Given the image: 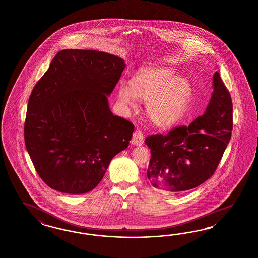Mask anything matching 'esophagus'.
<instances>
[{"label":"esophagus","instance_id":"esophagus-1","mask_svg":"<svg viewBox=\"0 0 258 258\" xmlns=\"http://www.w3.org/2000/svg\"><path fill=\"white\" fill-rule=\"evenodd\" d=\"M133 145L136 146H141L144 142V137H143V133L141 130H137L133 134L132 140H131Z\"/></svg>","mask_w":258,"mask_h":258}]
</instances>
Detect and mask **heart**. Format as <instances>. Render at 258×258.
Returning <instances> with one entry per match:
<instances>
[{
    "label": "heart",
    "mask_w": 258,
    "mask_h": 258,
    "mask_svg": "<svg viewBox=\"0 0 258 258\" xmlns=\"http://www.w3.org/2000/svg\"><path fill=\"white\" fill-rule=\"evenodd\" d=\"M192 89L188 80L175 76L167 67H143L133 74L129 88L120 86L118 101L135 107L138 101L146 102V115L156 127H169L184 116L190 102Z\"/></svg>",
    "instance_id": "obj_1"
}]
</instances>
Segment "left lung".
Instances as JSON below:
<instances>
[{
	"instance_id": "left-lung-1",
	"label": "left lung",
	"mask_w": 258,
	"mask_h": 258,
	"mask_svg": "<svg viewBox=\"0 0 258 258\" xmlns=\"http://www.w3.org/2000/svg\"><path fill=\"white\" fill-rule=\"evenodd\" d=\"M214 91L204 115L189 126L148 136L151 149L147 177L166 193H181L197 187L212 176L233 129V104L220 74L213 76Z\"/></svg>"
}]
</instances>
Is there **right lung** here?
Listing matches in <instances>:
<instances>
[{
    "label": "right lung",
    "instance_id": "1",
    "mask_svg": "<svg viewBox=\"0 0 258 258\" xmlns=\"http://www.w3.org/2000/svg\"><path fill=\"white\" fill-rule=\"evenodd\" d=\"M124 68L107 52L68 49L56 53L36 84L24 140L37 174L52 189L92 190L112 158L128 147L134 124L114 116L107 99Z\"/></svg>",
    "mask_w": 258,
    "mask_h": 258
}]
</instances>
